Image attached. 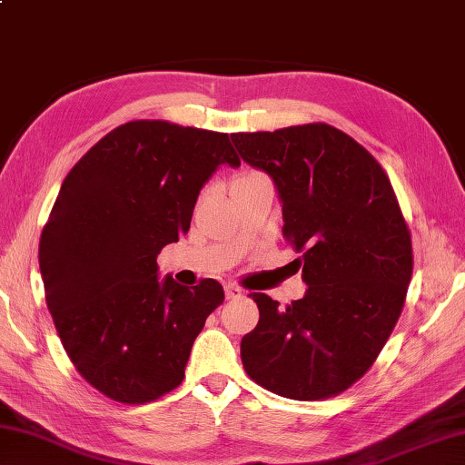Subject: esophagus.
Listing matches in <instances>:
<instances>
[{"label":"esophagus","instance_id":"1","mask_svg":"<svg viewBox=\"0 0 465 465\" xmlns=\"http://www.w3.org/2000/svg\"><path fill=\"white\" fill-rule=\"evenodd\" d=\"M224 294H226L228 300H237V298L245 294V292H242L239 286H234V283H228V286L224 288Z\"/></svg>","mask_w":465,"mask_h":465}]
</instances>
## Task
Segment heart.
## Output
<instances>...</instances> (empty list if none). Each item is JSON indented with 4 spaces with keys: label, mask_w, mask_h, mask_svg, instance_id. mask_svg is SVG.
<instances>
[{
    "label": "heart",
    "mask_w": 465,
    "mask_h": 465,
    "mask_svg": "<svg viewBox=\"0 0 465 465\" xmlns=\"http://www.w3.org/2000/svg\"><path fill=\"white\" fill-rule=\"evenodd\" d=\"M265 182H270V177H267L265 173H262V171H242V173L232 177L231 192L245 190V187L257 185V183H265Z\"/></svg>",
    "instance_id": "heart-1"
}]
</instances>
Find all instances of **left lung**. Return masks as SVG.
<instances>
[{"label": "left lung", "mask_w": 465, "mask_h": 465, "mask_svg": "<svg viewBox=\"0 0 465 465\" xmlns=\"http://www.w3.org/2000/svg\"><path fill=\"white\" fill-rule=\"evenodd\" d=\"M231 138L275 182L308 286L286 308L249 294L259 322L241 341L242 368L292 401L337 396L378 360L409 292L412 241L394 187L368 149L324 122Z\"/></svg>", "instance_id": "8db88e82"}]
</instances>
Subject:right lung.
I'll use <instances>...</instances> for the list:
<instances>
[{
    "mask_svg": "<svg viewBox=\"0 0 465 465\" xmlns=\"http://www.w3.org/2000/svg\"><path fill=\"white\" fill-rule=\"evenodd\" d=\"M223 163L241 165L226 133L133 120L64 177L38 245L46 306L71 363L110 401L153 402L182 384L195 337L224 302L216 280H157V255L190 231Z\"/></svg>",
    "mask_w": 465,
    "mask_h": 465,
    "instance_id": "right-lung-1",
    "label": "right lung"
}]
</instances>
